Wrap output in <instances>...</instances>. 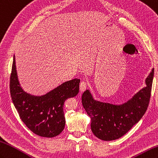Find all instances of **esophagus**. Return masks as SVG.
Returning a JSON list of instances; mask_svg holds the SVG:
<instances>
[{"instance_id":"1","label":"esophagus","mask_w":158,"mask_h":158,"mask_svg":"<svg viewBox=\"0 0 158 158\" xmlns=\"http://www.w3.org/2000/svg\"><path fill=\"white\" fill-rule=\"evenodd\" d=\"M86 86H87V84L86 82L85 81H82L80 82V90L81 92H84L86 89Z\"/></svg>"}]
</instances>
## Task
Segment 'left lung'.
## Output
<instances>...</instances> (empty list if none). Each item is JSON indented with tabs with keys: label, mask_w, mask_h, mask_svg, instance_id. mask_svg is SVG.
<instances>
[{
	"label": "left lung",
	"mask_w": 158,
	"mask_h": 158,
	"mask_svg": "<svg viewBox=\"0 0 158 158\" xmlns=\"http://www.w3.org/2000/svg\"><path fill=\"white\" fill-rule=\"evenodd\" d=\"M154 69L145 80L146 86L122 105L94 100L89 90L84 92L82 103L91 120V131L97 138L113 141L122 137L141 120L148 107Z\"/></svg>",
	"instance_id": "8db88e82"
}]
</instances>
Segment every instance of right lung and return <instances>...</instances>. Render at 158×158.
<instances>
[{
    "label": "right lung",
    "mask_w": 158,
    "mask_h": 158,
    "mask_svg": "<svg viewBox=\"0 0 158 158\" xmlns=\"http://www.w3.org/2000/svg\"><path fill=\"white\" fill-rule=\"evenodd\" d=\"M80 82V79H73L44 95H32L25 92L20 86L15 55L13 57L10 76V96L23 123L38 136L51 138L63 131L65 124L64 103L69 98L78 94Z\"/></svg>",
    "instance_id": "obj_1"
}]
</instances>
